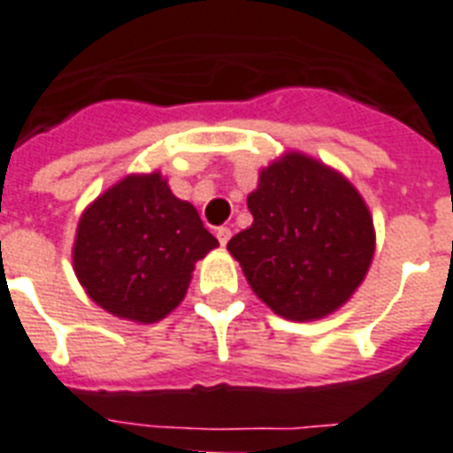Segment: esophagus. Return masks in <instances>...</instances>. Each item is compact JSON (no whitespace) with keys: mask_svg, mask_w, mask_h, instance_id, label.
<instances>
[{"mask_svg":"<svg viewBox=\"0 0 453 453\" xmlns=\"http://www.w3.org/2000/svg\"><path fill=\"white\" fill-rule=\"evenodd\" d=\"M215 234H218L219 245H226V242H229V238H231V229H229V226H219V229L215 231Z\"/></svg>","mask_w":453,"mask_h":453,"instance_id":"1","label":"esophagus"}]
</instances>
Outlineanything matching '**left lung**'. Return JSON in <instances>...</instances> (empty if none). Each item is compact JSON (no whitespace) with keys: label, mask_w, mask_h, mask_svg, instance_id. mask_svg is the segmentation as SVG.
I'll use <instances>...</instances> for the list:
<instances>
[{"label":"left lung","mask_w":453,"mask_h":453,"mask_svg":"<svg viewBox=\"0 0 453 453\" xmlns=\"http://www.w3.org/2000/svg\"><path fill=\"white\" fill-rule=\"evenodd\" d=\"M248 208L252 226L226 250L278 315L319 319L361 285L375 234L364 199L342 175L294 152L261 171Z\"/></svg>","instance_id":"obj_1"}]
</instances>
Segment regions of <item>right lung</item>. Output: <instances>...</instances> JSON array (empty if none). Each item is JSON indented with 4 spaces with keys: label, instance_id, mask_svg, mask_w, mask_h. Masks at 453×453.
Here are the masks:
<instances>
[{
    "label": "right lung",
    "instance_id": "obj_1",
    "mask_svg": "<svg viewBox=\"0 0 453 453\" xmlns=\"http://www.w3.org/2000/svg\"><path fill=\"white\" fill-rule=\"evenodd\" d=\"M212 248L218 238L162 175H129L85 211L73 266L101 308L150 324L182 301L194 264Z\"/></svg>",
    "mask_w": 453,
    "mask_h": 453
}]
</instances>
